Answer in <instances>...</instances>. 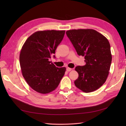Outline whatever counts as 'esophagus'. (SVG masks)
I'll list each match as a JSON object with an SVG mask.
<instances>
[{
  "label": "esophagus",
  "instance_id": "1",
  "mask_svg": "<svg viewBox=\"0 0 126 126\" xmlns=\"http://www.w3.org/2000/svg\"><path fill=\"white\" fill-rule=\"evenodd\" d=\"M71 70H72L71 68H69V67L66 68V71H70Z\"/></svg>",
  "mask_w": 126,
  "mask_h": 126
}]
</instances>
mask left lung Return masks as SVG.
<instances>
[{
	"instance_id": "8db88e82",
	"label": "left lung",
	"mask_w": 126,
	"mask_h": 126,
	"mask_svg": "<svg viewBox=\"0 0 126 126\" xmlns=\"http://www.w3.org/2000/svg\"><path fill=\"white\" fill-rule=\"evenodd\" d=\"M77 54L84 57L86 64L77 66L79 77L75 85L84 93L100 88L107 79L112 56L110 44L103 34L93 29H73L66 32Z\"/></svg>"
}]
</instances>
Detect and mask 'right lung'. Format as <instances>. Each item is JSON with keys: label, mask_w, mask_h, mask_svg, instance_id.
I'll return each mask as SVG.
<instances>
[{"label": "right lung", "mask_w": 126, "mask_h": 126, "mask_svg": "<svg viewBox=\"0 0 126 126\" xmlns=\"http://www.w3.org/2000/svg\"><path fill=\"white\" fill-rule=\"evenodd\" d=\"M64 34V30L38 31L29 37L23 45L19 55L22 73L28 85L37 92L45 94L55 90L64 75L65 67H56L49 60Z\"/></svg>", "instance_id": "1"}]
</instances>
